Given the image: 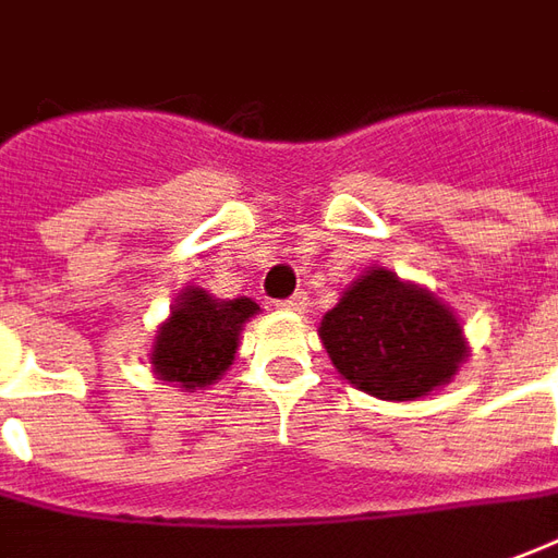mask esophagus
Here are the masks:
<instances>
[{"instance_id": "esophagus-1", "label": "esophagus", "mask_w": 558, "mask_h": 558, "mask_svg": "<svg viewBox=\"0 0 558 558\" xmlns=\"http://www.w3.org/2000/svg\"><path fill=\"white\" fill-rule=\"evenodd\" d=\"M282 306H286V310H294V313L303 310V306H306V291H294L288 301H282Z\"/></svg>"}]
</instances>
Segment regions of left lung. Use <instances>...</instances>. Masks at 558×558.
<instances>
[{
    "mask_svg": "<svg viewBox=\"0 0 558 558\" xmlns=\"http://www.w3.org/2000/svg\"><path fill=\"white\" fill-rule=\"evenodd\" d=\"M318 337L355 389L416 401L447 386L468 359L462 325L432 291L371 267L325 313Z\"/></svg>",
    "mask_w": 558,
    "mask_h": 558,
    "instance_id": "1",
    "label": "left lung"
}]
</instances>
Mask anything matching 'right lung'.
<instances>
[{
  "instance_id": "1",
  "label": "right lung",
  "mask_w": 558,
  "mask_h": 558,
  "mask_svg": "<svg viewBox=\"0 0 558 558\" xmlns=\"http://www.w3.org/2000/svg\"><path fill=\"white\" fill-rule=\"evenodd\" d=\"M257 313L260 306L252 298L215 301L203 288H184L167 322L157 328L151 371L182 391L213 386L233 364L242 325Z\"/></svg>"
}]
</instances>
